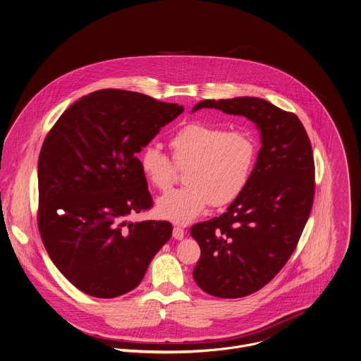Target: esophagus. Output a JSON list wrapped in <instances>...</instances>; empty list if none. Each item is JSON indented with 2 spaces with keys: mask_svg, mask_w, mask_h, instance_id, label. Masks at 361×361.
<instances>
[{
  "mask_svg": "<svg viewBox=\"0 0 361 361\" xmlns=\"http://www.w3.org/2000/svg\"><path fill=\"white\" fill-rule=\"evenodd\" d=\"M172 237H173L175 240H182V238L185 237V230L182 229V228H179V226H175L173 230H172Z\"/></svg>",
  "mask_w": 361,
  "mask_h": 361,
  "instance_id": "obj_1",
  "label": "esophagus"
}]
</instances>
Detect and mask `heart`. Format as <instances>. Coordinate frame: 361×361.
Instances as JSON below:
<instances>
[{"instance_id": "heart-1", "label": "heart", "mask_w": 361, "mask_h": 361, "mask_svg": "<svg viewBox=\"0 0 361 361\" xmlns=\"http://www.w3.org/2000/svg\"><path fill=\"white\" fill-rule=\"evenodd\" d=\"M172 160L186 168V186L160 197L157 215L178 225L201 216L211 202L222 207L241 195L257 159V142L248 131H226L222 127L192 123L182 127L171 140ZM146 180L160 192L171 188L175 166L161 150L146 146L139 156Z\"/></svg>"}]
</instances>
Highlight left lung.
<instances>
[{
  "mask_svg": "<svg viewBox=\"0 0 361 361\" xmlns=\"http://www.w3.org/2000/svg\"><path fill=\"white\" fill-rule=\"evenodd\" d=\"M244 116L261 132L247 186L218 218L192 226L201 248L193 270L209 295L241 298L264 287L290 259L314 196L312 145L300 120L264 99H207L193 111Z\"/></svg>",
  "mask_w": 361,
  "mask_h": 361,
  "instance_id": "left-lung-1",
  "label": "left lung"
}]
</instances>
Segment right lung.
Segmentation results:
<instances>
[{
    "label": "right lung",
    "instance_id": "add662e5",
    "mask_svg": "<svg viewBox=\"0 0 361 361\" xmlns=\"http://www.w3.org/2000/svg\"><path fill=\"white\" fill-rule=\"evenodd\" d=\"M183 106L100 90L73 103L38 159V229L54 264L80 291L124 295L171 238L166 221L128 222L152 207L136 154Z\"/></svg>",
    "mask_w": 361,
    "mask_h": 361
}]
</instances>
